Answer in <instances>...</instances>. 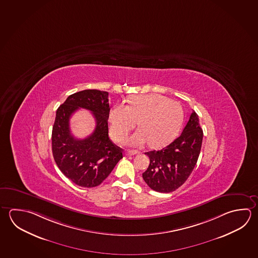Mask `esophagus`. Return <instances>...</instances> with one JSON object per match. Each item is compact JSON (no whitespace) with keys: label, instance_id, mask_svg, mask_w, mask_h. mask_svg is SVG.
<instances>
[{"label":"esophagus","instance_id":"1","mask_svg":"<svg viewBox=\"0 0 258 258\" xmlns=\"http://www.w3.org/2000/svg\"><path fill=\"white\" fill-rule=\"evenodd\" d=\"M138 154L137 151L134 150H126L125 151V155H135Z\"/></svg>","mask_w":258,"mask_h":258}]
</instances>
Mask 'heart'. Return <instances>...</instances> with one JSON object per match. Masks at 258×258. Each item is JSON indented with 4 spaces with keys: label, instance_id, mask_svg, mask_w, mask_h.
Masks as SVG:
<instances>
[{
    "label": "heart",
    "instance_id": "heart-1",
    "mask_svg": "<svg viewBox=\"0 0 258 258\" xmlns=\"http://www.w3.org/2000/svg\"><path fill=\"white\" fill-rule=\"evenodd\" d=\"M183 119L182 105L158 94L132 96L129 105L115 104L108 116L113 140H122L136 126L137 121L140 129L127 139L126 144L142 146L148 142L153 148L165 146L173 140Z\"/></svg>",
    "mask_w": 258,
    "mask_h": 258
}]
</instances>
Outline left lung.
Masks as SVG:
<instances>
[{
  "instance_id": "obj_1",
  "label": "left lung",
  "mask_w": 258,
  "mask_h": 258,
  "mask_svg": "<svg viewBox=\"0 0 258 258\" xmlns=\"http://www.w3.org/2000/svg\"><path fill=\"white\" fill-rule=\"evenodd\" d=\"M203 130L197 112L191 113L181 136L162 150L145 153L150 164L143 178L156 192H170L180 187L191 174L201 151Z\"/></svg>"
}]
</instances>
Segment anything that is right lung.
Returning a JSON list of instances; mask_svg holds the SVG:
<instances>
[{
    "label": "right lung",
    "mask_w": 258,
    "mask_h": 258,
    "mask_svg": "<svg viewBox=\"0 0 258 258\" xmlns=\"http://www.w3.org/2000/svg\"><path fill=\"white\" fill-rule=\"evenodd\" d=\"M79 107L91 110L97 123L94 133L85 140H77L70 134V116ZM109 112L107 92L94 89L71 94L57 109L52 155L61 173L82 187L99 185L122 158V148L108 136Z\"/></svg>",
    "instance_id": "obj_1"
}]
</instances>
